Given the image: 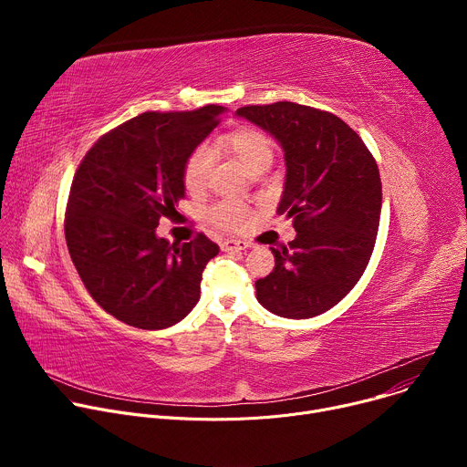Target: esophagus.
I'll list each match as a JSON object with an SVG mask.
<instances>
[{"mask_svg": "<svg viewBox=\"0 0 467 467\" xmlns=\"http://www.w3.org/2000/svg\"><path fill=\"white\" fill-rule=\"evenodd\" d=\"M247 247H251V244L245 242V240H233V238H229V240L222 242V249L223 251H242V249H247Z\"/></svg>", "mask_w": 467, "mask_h": 467, "instance_id": "obj_1", "label": "esophagus"}]
</instances>
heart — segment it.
<instances>
[{"mask_svg":"<svg viewBox=\"0 0 467 467\" xmlns=\"http://www.w3.org/2000/svg\"><path fill=\"white\" fill-rule=\"evenodd\" d=\"M220 148L233 153L242 166L251 173L265 171L274 162V144L262 130L253 127L236 129L225 135L220 142ZM214 166V151L209 144L195 146L184 164H182V184L190 193L203 192L209 184L211 171ZM251 211L245 203L234 202V199H223L213 205L207 213V220L223 231H240L247 225Z\"/></svg>","mask_w":467,"mask_h":467,"instance_id":"b5f03b06","label":"heart"}]
</instances>
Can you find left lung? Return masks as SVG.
I'll return each instance as SVG.
<instances>
[{"mask_svg":"<svg viewBox=\"0 0 467 467\" xmlns=\"http://www.w3.org/2000/svg\"><path fill=\"white\" fill-rule=\"evenodd\" d=\"M236 112L281 142L286 182L277 214L297 231L288 247L272 249L275 268L254 283L256 299L283 317L323 314L351 292L373 253L382 203L377 162L327 110L277 101Z\"/></svg>","mask_w":467,"mask_h":467,"instance_id":"1","label":"left lung"}]
</instances>
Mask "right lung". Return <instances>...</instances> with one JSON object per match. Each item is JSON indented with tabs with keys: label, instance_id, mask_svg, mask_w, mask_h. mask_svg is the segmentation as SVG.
<instances>
[{
	"label": "right lung",
	"instance_id": "obj_1",
	"mask_svg": "<svg viewBox=\"0 0 467 467\" xmlns=\"http://www.w3.org/2000/svg\"><path fill=\"white\" fill-rule=\"evenodd\" d=\"M222 112H142L99 137L74 175L64 216L72 262L92 299L130 327H171L199 301L218 244L203 233L170 244L155 229L177 213L182 164Z\"/></svg>",
	"mask_w": 467,
	"mask_h": 467
}]
</instances>
